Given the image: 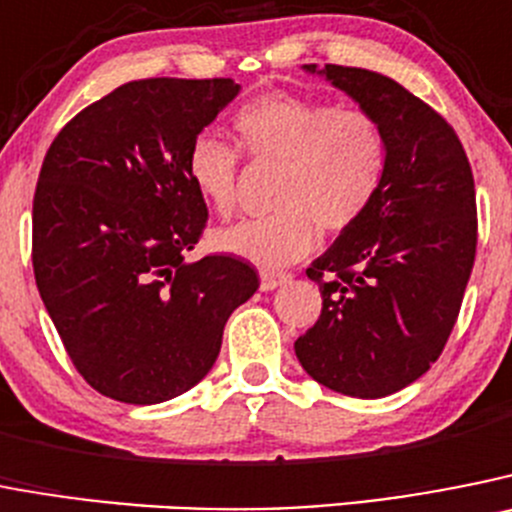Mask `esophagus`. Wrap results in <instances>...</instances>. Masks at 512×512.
<instances>
[{"label": "esophagus", "mask_w": 512, "mask_h": 512, "mask_svg": "<svg viewBox=\"0 0 512 512\" xmlns=\"http://www.w3.org/2000/svg\"><path fill=\"white\" fill-rule=\"evenodd\" d=\"M259 279H261V292H274L276 287H281V284H287L289 274H276V271H261Z\"/></svg>", "instance_id": "esophagus-1"}]
</instances>
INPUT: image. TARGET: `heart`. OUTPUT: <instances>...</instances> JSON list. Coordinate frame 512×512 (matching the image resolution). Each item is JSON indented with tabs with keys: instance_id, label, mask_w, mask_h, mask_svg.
<instances>
[{
	"instance_id": "b5f03b06",
	"label": "heart",
	"mask_w": 512,
	"mask_h": 512,
	"mask_svg": "<svg viewBox=\"0 0 512 512\" xmlns=\"http://www.w3.org/2000/svg\"><path fill=\"white\" fill-rule=\"evenodd\" d=\"M236 131L253 157L284 162L287 172L274 195L279 210L218 228L210 246L259 269H284L304 259L317 228L337 233L358 223L383 185L386 134L363 109L269 93L238 111ZM187 177L215 213H233L238 149L231 142L215 134L195 137Z\"/></svg>"
}]
</instances>
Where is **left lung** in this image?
<instances>
[{"instance_id": "left-lung-1", "label": "left lung", "mask_w": 512, "mask_h": 512, "mask_svg": "<svg viewBox=\"0 0 512 512\" xmlns=\"http://www.w3.org/2000/svg\"><path fill=\"white\" fill-rule=\"evenodd\" d=\"M302 70L381 124L388 164L363 218L307 269L322 314L294 353L330 391L391 396L431 368L457 322L475 264V180L452 126L401 83L345 65Z\"/></svg>"}]
</instances>
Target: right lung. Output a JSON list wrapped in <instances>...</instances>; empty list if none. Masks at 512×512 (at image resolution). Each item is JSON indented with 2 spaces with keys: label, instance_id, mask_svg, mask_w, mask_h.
Masks as SVG:
<instances>
[{
  "label": "right lung",
  "instance_id": "right-lung-1",
  "mask_svg": "<svg viewBox=\"0 0 512 512\" xmlns=\"http://www.w3.org/2000/svg\"><path fill=\"white\" fill-rule=\"evenodd\" d=\"M231 78H144L91 103L50 144L32 203L40 297L78 373L114 401L162 403L213 368L259 289L233 256L187 261L208 208L187 177Z\"/></svg>",
  "mask_w": 512,
  "mask_h": 512
}]
</instances>
